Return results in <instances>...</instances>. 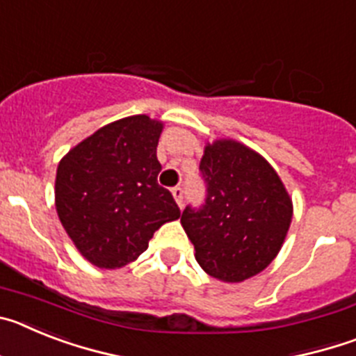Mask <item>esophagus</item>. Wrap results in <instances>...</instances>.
Listing matches in <instances>:
<instances>
[{"mask_svg": "<svg viewBox=\"0 0 356 356\" xmlns=\"http://www.w3.org/2000/svg\"><path fill=\"white\" fill-rule=\"evenodd\" d=\"M171 193H172V196H175V201L176 203H178V207H184V188L181 187H172L171 188Z\"/></svg>", "mask_w": 356, "mask_h": 356, "instance_id": "obj_1", "label": "esophagus"}]
</instances>
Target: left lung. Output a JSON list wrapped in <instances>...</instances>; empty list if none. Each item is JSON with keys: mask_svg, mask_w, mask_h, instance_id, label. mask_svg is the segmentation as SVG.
Listing matches in <instances>:
<instances>
[{"mask_svg": "<svg viewBox=\"0 0 356 356\" xmlns=\"http://www.w3.org/2000/svg\"><path fill=\"white\" fill-rule=\"evenodd\" d=\"M200 171L205 205L187 207L180 219L197 264L228 284L259 275L282 250L292 221V200L278 172L232 139L207 144Z\"/></svg>", "mask_w": 356, "mask_h": 356, "instance_id": "1", "label": "left lung"}]
</instances>
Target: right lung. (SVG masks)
I'll return each mask as SVG.
<instances>
[{
    "label": "right lung",
    "mask_w": 356,
    "mask_h": 356,
    "mask_svg": "<svg viewBox=\"0 0 356 356\" xmlns=\"http://www.w3.org/2000/svg\"><path fill=\"white\" fill-rule=\"evenodd\" d=\"M162 128L144 114L119 119L72 147L56 168L58 219L96 267L134 262L160 226L180 217L172 194L156 181Z\"/></svg>",
    "instance_id": "right-lung-1"
}]
</instances>
